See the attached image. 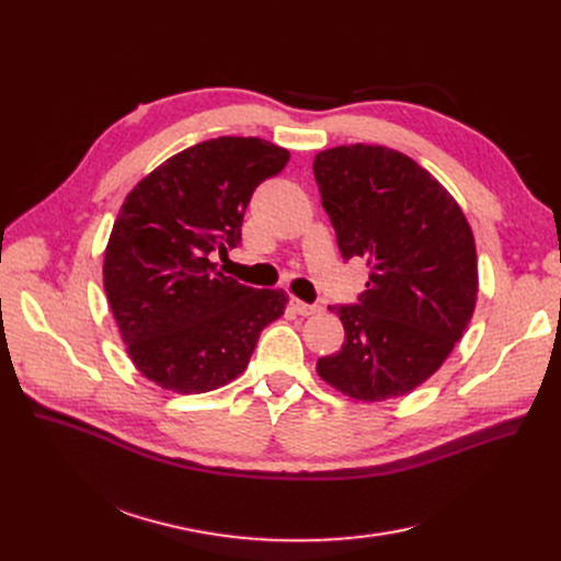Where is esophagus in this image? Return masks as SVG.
I'll list each match as a JSON object with an SVG mask.
<instances>
[{
    "label": "esophagus",
    "mask_w": 561,
    "mask_h": 561,
    "mask_svg": "<svg viewBox=\"0 0 561 561\" xmlns=\"http://www.w3.org/2000/svg\"><path fill=\"white\" fill-rule=\"evenodd\" d=\"M291 306H295V310H297L299 314H312V312L319 310V306L306 304V301H301V299H297V297H291Z\"/></svg>",
    "instance_id": "34e87169"
}]
</instances>
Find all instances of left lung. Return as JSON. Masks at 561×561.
<instances>
[{
    "label": "left lung",
    "instance_id": "obj_1",
    "mask_svg": "<svg viewBox=\"0 0 561 561\" xmlns=\"http://www.w3.org/2000/svg\"><path fill=\"white\" fill-rule=\"evenodd\" d=\"M314 180L344 260L369 266L356 306H329L342 350L317 375L360 402L409 394L445 363L477 304L474 237L459 203L404 152L337 146Z\"/></svg>",
    "mask_w": 561,
    "mask_h": 561
}]
</instances>
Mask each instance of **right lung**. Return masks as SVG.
Returning <instances> with one entry per match:
<instances>
[{
    "mask_svg": "<svg viewBox=\"0 0 561 561\" xmlns=\"http://www.w3.org/2000/svg\"><path fill=\"white\" fill-rule=\"evenodd\" d=\"M289 152L257 137H219L169 157L121 205L104 251V291L127 354L164 390H217L247 369L283 289H255L211 262L242 239L255 186Z\"/></svg>",
    "mask_w": 561,
    "mask_h": 561,
    "instance_id": "1",
    "label": "right lung"
}]
</instances>
